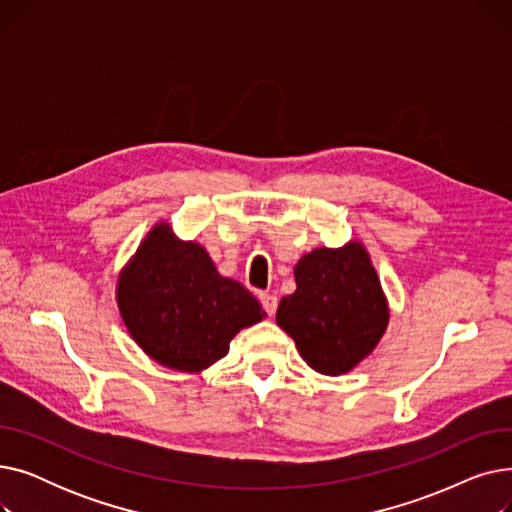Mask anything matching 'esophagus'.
<instances>
[{
  "label": "esophagus",
  "instance_id": "esophagus-1",
  "mask_svg": "<svg viewBox=\"0 0 512 512\" xmlns=\"http://www.w3.org/2000/svg\"><path fill=\"white\" fill-rule=\"evenodd\" d=\"M259 301H261V305H263V309H265L267 315L272 317V315L276 313V309H278V297H274V294L261 292V294H259Z\"/></svg>",
  "mask_w": 512,
  "mask_h": 512
}]
</instances>
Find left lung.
I'll use <instances>...</instances> for the list:
<instances>
[{"label":"left lung","mask_w":512,"mask_h":512,"mask_svg":"<svg viewBox=\"0 0 512 512\" xmlns=\"http://www.w3.org/2000/svg\"><path fill=\"white\" fill-rule=\"evenodd\" d=\"M294 280L297 290L278 305V326L311 369L324 375L355 369L378 346L390 319L365 247L353 240L340 249H315L294 265Z\"/></svg>","instance_id":"8db88e82"}]
</instances>
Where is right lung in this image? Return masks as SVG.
Returning a JSON list of instances; mask_svg holds the SVG:
<instances>
[{
  "mask_svg": "<svg viewBox=\"0 0 512 512\" xmlns=\"http://www.w3.org/2000/svg\"><path fill=\"white\" fill-rule=\"evenodd\" d=\"M118 309L132 340L159 365L199 373L230 351V340L265 317L259 301L215 270L209 253L155 224L120 272Z\"/></svg>",
  "mask_w": 512,
  "mask_h": 512,
  "instance_id": "add662e5",
  "label": "right lung"
}]
</instances>
